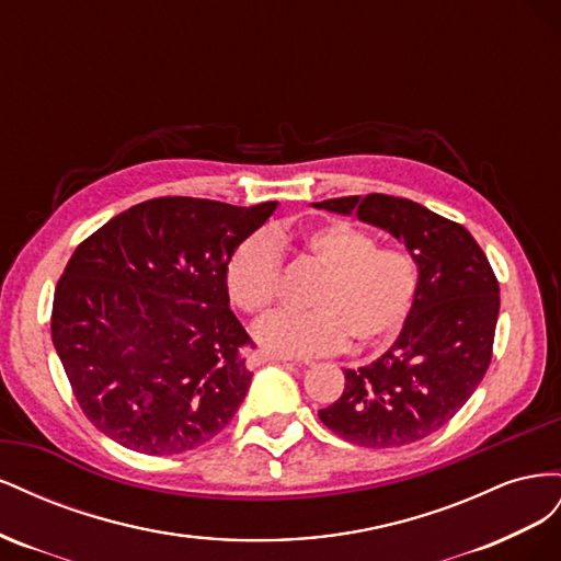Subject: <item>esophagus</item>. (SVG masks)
Here are the masks:
<instances>
[{
  "mask_svg": "<svg viewBox=\"0 0 561 561\" xmlns=\"http://www.w3.org/2000/svg\"><path fill=\"white\" fill-rule=\"evenodd\" d=\"M245 363L250 369H254V367L266 365V363H290V358H287V355H276V353H266V351H252Z\"/></svg>",
  "mask_w": 561,
  "mask_h": 561,
  "instance_id": "1",
  "label": "esophagus"
}]
</instances>
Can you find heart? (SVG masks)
<instances>
[{
  "mask_svg": "<svg viewBox=\"0 0 561 561\" xmlns=\"http://www.w3.org/2000/svg\"><path fill=\"white\" fill-rule=\"evenodd\" d=\"M280 233H254L233 252L227 290L245 313H264L276 299ZM309 257L325 268L313 293L311 311H278L264 318L254 339L283 355H328L348 346H379L393 339L410 318L419 271L410 254L377 248L375 239L348 222H325L301 236Z\"/></svg>",
  "mask_w": 561,
  "mask_h": 561,
  "instance_id": "1",
  "label": "heart"
}]
</instances>
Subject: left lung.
I'll return each mask as SVG.
<instances>
[{
    "label": "left lung",
    "mask_w": 561,
    "mask_h": 561,
    "mask_svg": "<svg viewBox=\"0 0 561 561\" xmlns=\"http://www.w3.org/2000/svg\"><path fill=\"white\" fill-rule=\"evenodd\" d=\"M313 208L388 231L419 271L414 309L396 344L375 363L344 369V393L318 416L353 445H412L443 428L480 386L494 348L499 280L466 227L410 198L342 196Z\"/></svg>",
    "instance_id": "obj_1"
}]
</instances>
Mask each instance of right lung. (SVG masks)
I'll use <instances>...</instances> for the list:
<instances>
[{
	"mask_svg": "<svg viewBox=\"0 0 561 561\" xmlns=\"http://www.w3.org/2000/svg\"><path fill=\"white\" fill-rule=\"evenodd\" d=\"M276 208L151 198L75 250L56 285L50 336L100 433L171 456L206 445L233 419L252 375L227 266Z\"/></svg>",
	"mask_w": 561,
	"mask_h": 561,
	"instance_id": "obj_1",
	"label": "right lung"
}]
</instances>
